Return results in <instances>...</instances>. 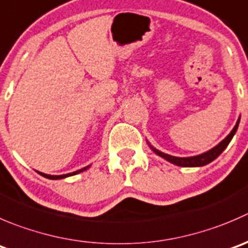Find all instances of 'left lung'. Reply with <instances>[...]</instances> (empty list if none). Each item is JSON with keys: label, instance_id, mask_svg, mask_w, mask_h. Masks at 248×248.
I'll use <instances>...</instances> for the list:
<instances>
[{"label": "left lung", "instance_id": "obj_1", "mask_svg": "<svg viewBox=\"0 0 248 248\" xmlns=\"http://www.w3.org/2000/svg\"><path fill=\"white\" fill-rule=\"evenodd\" d=\"M239 124H240V117H239V120H237L235 127L232 128V131L230 132V133L227 136V138L223 139V140L220 141L218 145H216L215 148H212L211 150L206 151V153L200 154V155H196V156H190V157H177V156L168 155V154H165V153H162V151L155 149L153 145H150L149 143L148 144H149V146H150L151 150H153L156 155L161 156V157L165 158V160H167L168 162L173 163V165L180 166V167H201V166H205V165H207V163L212 162L213 160H216V158H217L218 156H219L220 154L224 151V149L227 148L228 144L230 143V140L232 139L234 134L236 133Z\"/></svg>", "mask_w": 248, "mask_h": 248}]
</instances>
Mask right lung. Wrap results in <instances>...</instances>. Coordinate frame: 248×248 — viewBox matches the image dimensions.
Returning <instances> with one entry per match:
<instances>
[{"label":"right lung","instance_id":"1","mask_svg":"<svg viewBox=\"0 0 248 248\" xmlns=\"http://www.w3.org/2000/svg\"><path fill=\"white\" fill-rule=\"evenodd\" d=\"M90 167H91V165H90V166H87V167H83V168H81V170H75V172L68 173V174H60V175H50V174H46V173L38 172V170H37V173H38V174H41V175H42V177H45V178H48V179H63V178L70 177V175H75V174H78V173H81V172H83V170H87V168H90Z\"/></svg>","mask_w":248,"mask_h":248}]
</instances>
